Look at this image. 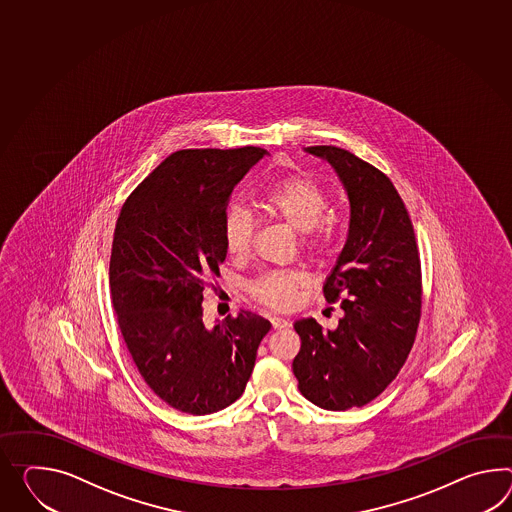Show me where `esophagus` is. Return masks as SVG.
I'll list each match as a JSON object with an SVG mask.
<instances>
[{"mask_svg": "<svg viewBox=\"0 0 512 512\" xmlns=\"http://www.w3.org/2000/svg\"><path fill=\"white\" fill-rule=\"evenodd\" d=\"M270 322H272V327H274V329H285V327L290 325L287 318H272Z\"/></svg>", "mask_w": 512, "mask_h": 512, "instance_id": "obj_1", "label": "esophagus"}]
</instances>
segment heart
Instances as JSON below:
<instances>
[{
	"label": "heart",
	"mask_w": 512,
	"mask_h": 512,
	"mask_svg": "<svg viewBox=\"0 0 512 512\" xmlns=\"http://www.w3.org/2000/svg\"><path fill=\"white\" fill-rule=\"evenodd\" d=\"M261 205L268 216L301 235L307 248H318L331 231V222L322 218L327 209V194L309 177L296 175L277 183L262 198ZM253 227V218L244 207L233 205L227 209L222 237L229 257L244 259L250 255ZM303 285L305 277L300 272H272L251 285V294L270 309H288Z\"/></svg>",
	"instance_id": "heart-1"
}]
</instances>
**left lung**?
I'll return each instance as SVG.
<instances>
[{"label":"left lung","mask_w":512,"mask_h":512,"mask_svg":"<svg viewBox=\"0 0 512 512\" xmlns=\"http://www.w3.org/2000/svg\"><path fill=\"white\" fill-rule=\"evenodd\" d=\"M307 153L331 164L349 201L348 237L324 283L342 318L327 329L301 318L292 372L305 398L327 411L377 398L407 361L422 307L420 257L409 212L387 175L335 146Z\"/></svg>","instance_id":"obj_1"}]
</instances>
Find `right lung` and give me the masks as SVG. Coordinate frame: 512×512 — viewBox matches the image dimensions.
Masks as SVG:
<instances>
[{
  "mask_svg": "<svg viewBox=\"0 0 512 512\" xmlns=\"http://www.w3.org/2000/svg\"><path fill=\"white\" fill-rule=\"evenodd\" d=\"M268 151L181 150L166 157L120 211L111 300L148 387L177 411L203 416L237 401L270 322L253 312L207 327L203 281L220 275L231 194Z\"/></svg>",
  "mask_w": 512,
  "mask_h": 512,
  "instance_id": "add662e5",
  "label": "right lung"
}]
</instances>
